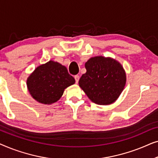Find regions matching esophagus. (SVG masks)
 <instances>
[{
    "label": "esophagus",
    "instance_id": "34e87169",
    "mask_svg": "<svg viewBox=\"0 0 158 158\" xmlns=\"http://www.w3.org/2000/svg\"><path fill=\"white\" fill-rule=\"evenodd\" d=\"M74 77H75V83H78L79 79H80V76H79V75H75Z\"/></svg>",
    "mask_w": 158,
    "mask_h": 158
}]
</instances>
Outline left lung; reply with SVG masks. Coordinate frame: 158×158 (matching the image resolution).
Instances as JSON below:
<instances>
[{"label":"left lung","instance_id":"obj_1","mask_svg":"<svg viewBox=\"0 0 158 158\" xmlns=\"http://www.w3.org/2000/svg\"><path fill=\"white\" fill-rule=\"evenodd\" d=\"M86 73L79 80V85L96 104L114 103L124 90L126 74L116 60L102 56L91 57L85 62Z\"/></svg>","mask_w":158,"mask_h":158}]
</instances>
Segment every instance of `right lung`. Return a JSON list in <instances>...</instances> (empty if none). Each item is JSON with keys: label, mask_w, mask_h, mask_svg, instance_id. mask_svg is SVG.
Listing matches in <instances>:
<instances>
[{"label": "right lung", "mask_w": 158, "mask_h": 158, "mask_svg": "<svg viewBox=\"0 0 158 158\" xmlns=\"http://www.w3.org/2000/svg\"><path fill=\"white\" fill-rule=\"evenodd\" d=\"M75 82L65 67L49 61L35 69L28 77L27 87L30 94L38 102L52 104L59 100L64 90Z\"/></svg>", "instance_id": "obj_1"}]
</instances>
